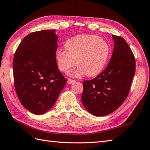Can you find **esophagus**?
Segmentation results:
<instances>
[{
  "label": "esophagus",
  "mask_w": 150,
  "mask_h": 150,
  "mask_svg": "<svg viewBox=\"0 0 150 150\" xmlns=\"http://www.w3.org/2000/svg\"><path fill=\"white\" fill-rule=\"evenodd\" d=\"M67 83H68L69 84H73V83H75V80H71V79H67Z\"/></svg>",
  "instance_id": "esophagus-1"
}]
</instances>
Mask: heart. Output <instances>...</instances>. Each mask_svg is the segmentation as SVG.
I'll use <instances>...</instances> for the list:
<instances>
[{"label":"heart","instance_id":"heart-1","mask_svg":"<svg viewBox=\"0 0 150 150\" xmlns=\"http://www.w3.org/2000/svg\"><path fill=\"white\" fill-rule=\"evenodd\" d=\"M65 50H58L55 57L62 71L67 73L77 63L73 77H93L100 73L109 57L110 48L106 41L92 34H78L64 43Z\"/></svg>","mask_w":150,"mask_h":150}]
</instances>
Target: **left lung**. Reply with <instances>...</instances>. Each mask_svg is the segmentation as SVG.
Returning a JSON list of instances; mask_svg holds the SVG:
<instances>
[{"label": "left lung", "instance_id": "8db88e82", "mask_svg": "<svg viewBox=\"0 0 150 150\" xmlns=\"http://www.w3.org/2000/svg\"><path fill=\"white\" fill-rule=\"evenodd\" d=\"M112 39L113 52L106 69L96 78L83 83L82 103L96 116L108 115L121 106L135 73V58L127 42L115 35Z\"/></svg>", "mask_w": 150, "mask_h": 150}]
</instances>
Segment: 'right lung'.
I'll use <instances>...</instances> for the list:
<instances>
[{
    "label": "right lung",
    "instance_id": "right-lung-1",
    "mask_svg": "<svg viewBox=\"0 0 150 150\" xmlns=\"http://www.w3.org/2000/svg\"><path fill=\"white\" fill-rule=\"evenodd\" d=\"M55 30L34 32L21 42L14 55L15 88L21 104L41 115L54 106L66 79L58 69Z\"/></svg>",
    "mask_w": 150,
    "mask_h": 150
}]
</instances>
